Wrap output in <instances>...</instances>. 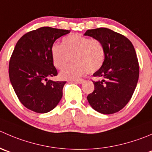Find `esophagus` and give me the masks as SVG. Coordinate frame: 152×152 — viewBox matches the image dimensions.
<instances>
[{
    "mask_svg": "<svg viewBox=\"0 0 152 152\" xmlns=\"http://www.w3.org/2000/svg\"><path fill=\"white\" fill-rule=\"evenodd\" d=\"M73 82H74L76 84H82L84 82V80L83 79H79V80H73Z\"/></svg>",
    "mask_w": 152,
    "mask_h": 152,
    "instance_id": "34e87169",
    "label": "esophagus"
}]
</instances>
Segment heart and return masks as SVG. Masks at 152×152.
<instances>
[{
	"instance_id": "obj_1",
	"label": "heart",
	"mask_w": 152,
	"mask_h": 152,
	"mask_svg": "<svg viewBox=\"0 0 152 152\" xmlns=\"http://www.w3.org/2000/svg\"><path fill=\"white\" fill-rule=\"evenodd\" d=\"M53 65L62 70L70 61L73 62L60 73L63 79H77L88 71L99 70L105 60L106 52L100 40L91 39L79 34H70L64 37L62 45L54 44L51 48Z\"/></svg>"
}]
</instances>
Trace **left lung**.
I'll use <instances>...</instances> for the list:
<instances>
[{
  "label": "left lung",
  "mask_w": 152,
  "mask_h": 152,
  "mask_svg": "<svg viewBox=\"0 0 152 152\" xmlns=\"http://www.w3.org/2000/svg\"><path fill=\"white\" fill-rule=\"evenodd\" d=\"M85 35L99 39L106 56L94 76V91L87 99L91 107L104 114L116 113L130 101L139 79V63L134 48L126 36L107 28L88 29Z\"/></svg>",
  "instance_id": "obj_1"
}]
</instances>
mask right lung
I'll return each mask as SVG.
<instances>
[{"instance_id": "add662e5", "label": "right lung", "mask_w": 152, "mask_h": 152, "mask_svg": "<svg viewBox=\"0 0 152 152\" xmlns=\"http://www.w3.org/2000/svg\"><path fill=\"white\" fill-rule=\"evenodd\" d=\"M70 30L44 26L30 31L16 44L9 64V76L23 106L36 113H48L62 97L65 81L48 80L58 74L51 56L56 39Z\"/></svg>"}]
</instances>
